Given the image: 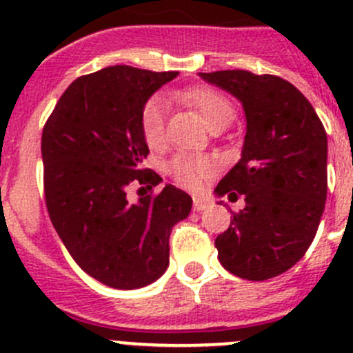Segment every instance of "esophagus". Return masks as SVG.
Segmentation results:
<instances>
[{
	"instance_id": "34e87169",
	"label": "esophagus",
	"mask_w": 353,
	"mask_h": 353,
	"mask_svg": "<svg viewBox=\"0 0 353 353\" xmlns=\"http://www.w3.org/2000/svg\"><path fill=\"white\" fill-rule=\"evenodd\" d=\"M212 201L207 200V198H194L193 200V208L196 212H203L207 210V208H210Z\"/></svg>"
}]
</instances>
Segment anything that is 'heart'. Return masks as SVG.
<instances>
[{"mask_svg": "<svg viewBox=\"0 0 353 353\" xmlns=\"http://www.w3.org/2000/svg\"><path fill=\"white\" fill-rule=\"evenodd\" d=\"M181 98L188 105L196 108L208 128L222 119L234 117L231 103L221 93L208 90V88H193V90L181 93ZM139 128H141V134L150 148L162 146L163 138H165V101L162 97H152L150 100H146L141 108V114H139ZM212 170H214V165L210 160L190 155V153H179L177 157H174L172 163H170V172H172L174 179L181 186L190 188V190L200 188L201 183L210 176Z\"/></svg>", "mask_w": 353, "mask_h": 353, "instance_id": "obj_1", "label": "heart"}]
</instances>
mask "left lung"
<instances>
[{"mask_svg": "<svg viewBox=\"0 0 353 353\" xmlns=\"http://www.w3.org/2000/svg\"><path fill=\"white\" fill-rule=\"evenodd\" d=\"M198 75L232 94L246 121L241 159L215 188L217 196H245V208L232 214L228 231L215 239L219 260L248 281L276 278L305 255L323 217L324 125L309 100L281 77L246 70Z\"/></svg>", "mask_w": 353, "mask_h": 353, "instance_id": "1", "label": "left lung"}]
</instances>
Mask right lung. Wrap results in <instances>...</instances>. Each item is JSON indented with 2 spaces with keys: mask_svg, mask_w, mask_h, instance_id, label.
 Listing matches in <instances>:
<instances>
[{
  "mask_svg": "<svg viewBox=\"0 0 353 353\" xmlns=\"http://www.w3.org/2000/svg\"><path fill=\"white\" fill-rule=\"evenodd\" d=\"M179 72L114 65L75 79L41 139L50 219L79 268L115 290L155 283L169 268V236L193 200L172 184L128 200L131 183L160 184L143 169L148 145L139 128L146 100Z\"/></svg>",
  "mask_w": 353,
  "mask_h": 353,
  "instance_id": "right-lung-1",
  "label": "right lung"
}]
</instances>
